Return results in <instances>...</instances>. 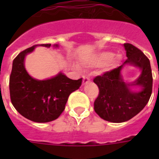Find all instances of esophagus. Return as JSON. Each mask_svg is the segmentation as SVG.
Instances as JSON below:
<instances>
[{
	"label": "esophagus",
	"instance_id": "esophagus-1",
	"mask_svg": "<svg viewBox=\"0 0 159 159\" xmlns=\"http://www.w3.org/2000/svg\"><path fill=\"white\" fill-rule=\"evenodd\" d=\"M89 81H90V79L88 75H84V76H83V84H84H84H88Z\"/></svg>",
	"mask_w": 159,
	"mask_h": 159
}]
</instances>
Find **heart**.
Returning <instances> with one entry per match:
<instances>
[{"label":"heart","mask_w":159,"mask_h":159,"mask_svg":"<svg viewBox=\"0 0 159 159\" xmlns=\"http://www.w3.org/2000/svg\"><path fill=\"white\" fill-rule=\"evenodd\" d=\"M121 60L120 56H114L113 53L111 52H102L97 57L95 60V64L96 66H104L107 65V67L109 68L116 67L119 63Z\"/></svg>","instance_id":"b5f03b06"}]
</instances>
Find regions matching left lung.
Segmentation results:
<instances>
[{
	"label": "left lung",
	"mask_w": 159,
	"mask_h": 159,
	"mask_svg": "<svg viewBox=\"0 0 159 159\" xmlns=\"http://www.w3.org/2000/svg\"><path fill=\"white\" fill-rule=\"evenodd\" d=\"M124 48L127 57L125 62L93 80L99 90L94 102V110L101 119L111 123H123L132 119L145 107L152 93L153 77L149 59L131 43H125ZM125 64L136 66L142 70L134 84H125L121 78V70ZM131 85H139L142 91L131 92L129 88Z\"/></svg>",
	"instance_id": "1"
}]
</instances>
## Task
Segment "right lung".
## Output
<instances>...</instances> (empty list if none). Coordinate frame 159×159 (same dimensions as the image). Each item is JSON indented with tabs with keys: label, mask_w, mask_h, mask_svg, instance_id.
Returning <instances> with one entry per match:
<instances>
[{
	"label": "right lung",
	"mask_w": 159,
	"mask_h": 159,
	"mask_svg": "<svg viewBox=\"0 0 159 159\" xmlns=\"http://www.w3.org/2000/svg\"><path fill=\"white\" fill-rule=\"evenodd\" d=\"M38 45L50 47L51 43L36 44L25 49L13 60L9 77V92L12 105L22 116L36 123L57 119L65 109L71 92L79 89L82 78L77 80L60 72L46 80H35L25 68V57ZM56 47H58L56 44Z\"/></svg>",
	"instance_id": "right-lung-1"
}]
</instances>
